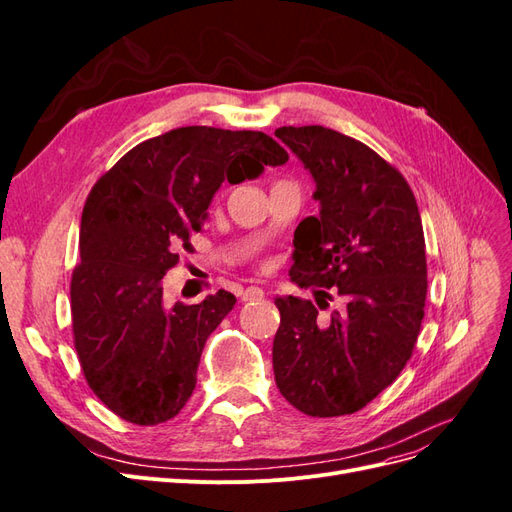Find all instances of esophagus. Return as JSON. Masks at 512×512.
<instances>
[{
  "instance_id": "1",
  "label": "esophagus",
  "mask_w": 512,
  "mask_h": 512,
  "mask_svg": "<svg viewBox=\"0 0 512 512\" xmlns=\"http://www.w3.org/2000/svg\"><path fill=\"white\" fill-rule=\"evenodd\" d=\"M262 297H265V290L258 288V286H247L241 292V301H260Z\"/></svg>"
}]
</instances>
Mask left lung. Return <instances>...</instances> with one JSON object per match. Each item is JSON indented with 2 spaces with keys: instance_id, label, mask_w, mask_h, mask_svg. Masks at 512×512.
Here are the masks:
<instances>
[{
  "instance_id": "left-lung-1",
  "label": "left lung",
  "mask_w": 512,
  "mask_h": 512,
  "mask_svg": "<svg viewBox=\"0 0 512 512\" xmlns=\"http://www.w3.org/2000/svg\"><path fill=\"white\" fill-rule=\"evenodd\" d=\"M316 181L318 218L294 232L290 280L316 303L277 297V389L307 416L359 412L410 361L427 297L421 213L408 181L374 149L322 126L277 128ZM337 293L343 307L317 316Z\"/></svg>"
}]
</instances>
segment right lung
<instances>
[{
  "mask_svg": "<svg viewBox=\"0 0 512 512\" xmlns=\"http://www.w3.org/2000/svg\"><path fill=\"white\" fill-rule=\"evenodd\" d=\"M288 162L265 132L188 126L130 149L91 188L72 271V337L89 389L119 418L160 425L196 386L207 337L235 307L220 290L203 303H164L162 277L203 230L213 194Z\"/></svg>",
  "mask_w": 512,
  "mask_h": 512,
  "instance_id": "right-lung-1",
  "label": "right lung"
}]
</instances>
